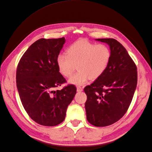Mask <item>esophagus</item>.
<instances>
[{
    "mask_svg": "<svg viewBox=\"0 0 152 152\" xmlns=\"http://www.w3.org/2000/svg\"><path fill=\"white\" fill-rule=\"evenodd\" d=\"M77 91L78 92H81V91H83V88H82L81 86H77Z\"/></svg>",
    "mask_w": 152,
    "mask_h": 152,
    "instance_id": "1",
    "label": "esophagus"
}]
</instances>
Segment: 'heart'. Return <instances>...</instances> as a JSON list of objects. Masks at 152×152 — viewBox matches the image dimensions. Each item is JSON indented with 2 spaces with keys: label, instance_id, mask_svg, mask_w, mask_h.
<instances>
[{
  "label": "heart",
  "instance_id": "1",
  "mask_svg": "<svg viewBox=\"0 0 152 152\" xmlns=\"http://www.w3.org/2000/svg\"><path fill=\"white\" fill-rule=\"evenodd\" d=\"M66 54H59L56 64L61 74L70 77L72 84L83 85L90 79H97L107 70L111 58L109 48L104 44H96L85 39L73 42L66 50Z\"/></svg>",
  "mask_w": 152,
  "mask_h": 152
}]
</instances>
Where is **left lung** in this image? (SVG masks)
Returning a JSON list of instances; mask_svg holds the SVG:
<instances>
[{"mask_svg": "<svg viewBox=\"0 0 152 152\" xmlns=\"http://www.w3.org/2000/svg\"><path fill=\"white\" fill-rule=\"evenodd\" d=\"M110 45L111 58L103 74L85 87L87 120L96 127L115 123L129 107L136 88L137 72L126 49L115 39H96Z\"/></svg>", "mask_w": 152, "mask_h": 152, "instance_id": "left-lung-1", "label": "left lung"}]
</instances>
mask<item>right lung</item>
<instances>
[{
	"instance_id": "1",
	"label": "right lung",
	"mask_w": 152,
	"mask_h": 152,
	"mask_svg": "<svg viewBox=\"0 0 152 152\" xmlns=\"http://www.w3.org/2000/svg\"><path fill=\"white\" fill-rule=\"evenodd\" d=\"M65 42V37L37 40L26 50L17 66L16 86L21 103L29 117L40 125L61 123L76 94L73 84L54 90L66 82L56 64Z\"/></svg>"
}]
</instances>
